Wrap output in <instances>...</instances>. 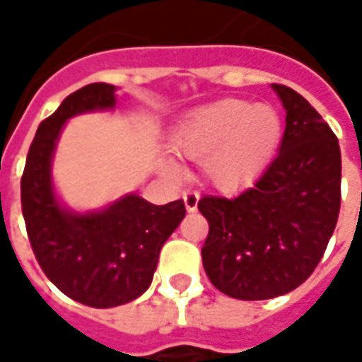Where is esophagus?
<instances>
[{
  "label": "esophagus",
  "instance_id": "esophagus-1",
  "mask_svg": "<svg viewBox=\"0 0 362 362\" xmlns=\"http://www.w3.org/2000/svg\"><path fill=\"white\" fill-rule=\"evenodd\" d=\"M197 202H199V194L197 192H186L184 194V205L189 213H194L197 209Z\"/></svg>",
  "mask_w": 362,
  "mask_h": 362
}]
</instances>
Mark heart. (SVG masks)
Instances as JSON below:
<instances>
[{
    "mask_svg": "<svg viewBox=\"0 0 362 362\" xmlns=\"http://www.w3.org/2000/svg\"><path fill=\"white\" fill-rule=\"evenodd\" d=\"M281 137L273 108L243 100L205 106L176 135V149L192 160H207L205 170L221 188H235L258 173ZM168 170L176 173L173 165Z\"/></svg>",
    "mask_w": 362,
    "mask_h": 362,
    "instance_id": "obj_1",
    "label": "heart"
}]
</instances>
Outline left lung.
<instances>
[{
	"mask_svg": "<svg viewBox=\"0 0 362 362\" xmlns=\"http://www.w3.org/2000/svg\"><path fill=\"white\" fill-rule=\"evenodd\" d=\"M272 87L287 112L277 157L238 196L197 202L209 223L205 273L240 300L303 285L326 252L341 205V151L332 127L296 90Z\"/></svg>",
	"mask_w": 362,
	"mask_h": 362,
	"instance_id": "8db88e82",
	"label": "left lung"
}]
</instances>
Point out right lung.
Instances as JSON below:
<instances>
[{"label":"right lung","instance_id":"add662e5","mask_svg":"<svg viewBox=\"0 0 362 362\" xmlns=\"http://www.w3.org/2000/svg\"><path fill=\"white\" fill-rule=\"evenodd\" d=\"M116 87L90 83L67 96L36 129L21 178L28 240L46 277L77 303L112 308L149 288L158 254L186 215L182 199L153 205L137 194L100 211L75 213L59 204L52 158L69 118L116 106Z\"/></svg>","mask_w":362,"mask_h":362}]
</instances>
